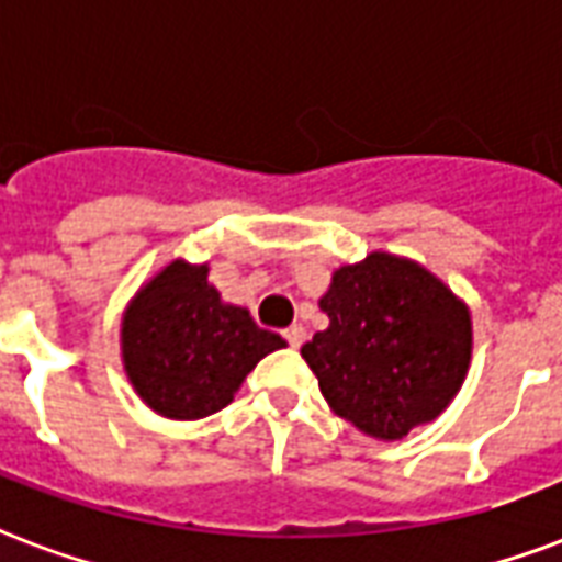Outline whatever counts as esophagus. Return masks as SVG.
I'll return each mask as SVG.
<instances>
[{
  "label": "esophagus",
  "instance_id": "obj_1",
  "mask_svg": "<svg viewBox=\"0 0 562 562\" xmlns=\"http://www.w3.org/2000/svg\"><path fill=\"white\" fill-rule=\"evenodd\" d=\"M282 336H285V341H289L291 348H300V345L306 341V329L300 327V324H291V327L285 329Z\"/></svg>",
  "mask_w": 562,
  "mask_h": 562
}]
</instances>
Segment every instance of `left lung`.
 I'll return each mask as SVG.
<instances>
[{
    "label": "left lung",
    "mask_w": 562,
    "mask_h": 562,
    "mask_svg": "<svg viewBox=\"0 0 562 562\" xmlns=\"http://www.w3.org/2000/svg\"><path fill=\"white\" fill-rule=\"evenodd\" d=\"M321 310L329 327L300 353L345 422L404 439L451 404L471 359V318L422 265L371 252L333 273Z\"/></svg>",
    "instance_id": "1"
}]
</instances>
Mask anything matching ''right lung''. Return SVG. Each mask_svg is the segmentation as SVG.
I'll return each mask as SVG.
<instances>
[{"label":"right lung","mask_w":562,"mask_h":562,"mask_svg":"<svg viewBox=\"0 0 562 562\" xmlns=\"http://www.w3.org/2000/svg\"><path fill=\"white\" fill-rule=\"evenodd\" d=\"M285 348L209 285L205 265L173 262L123 315V366L140 401L191 422L224 409L256 362Z\"/></svg>","instance_id":"obj_1"}]
</instances>
